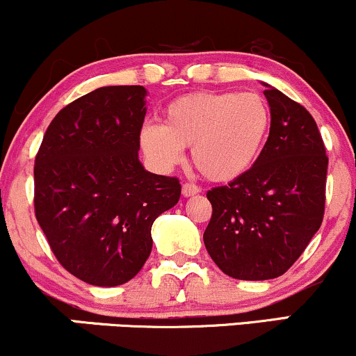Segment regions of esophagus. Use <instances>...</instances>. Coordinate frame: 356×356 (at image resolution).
Segmentation results:
<instances>
[{"mask_svg": "<svg viewBox=\"0 0 356 356\" xmlns=\"http://www.w3.org/2000/svg\"><path fill=\"white\" fill-rule=\"evenodd\" d=\"M199 192H201V189H199L197 186H194V184L186 182L182 186V195H184V197H192V195H197Z\"/></svg>", "mask_w": 356, "mask_h": 356, "instance_id": "esophagus-1", "label": "esophagus"}]
</instances>
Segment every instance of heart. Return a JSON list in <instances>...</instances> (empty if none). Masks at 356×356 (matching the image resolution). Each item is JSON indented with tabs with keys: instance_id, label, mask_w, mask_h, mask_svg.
<instances>
[{
	"instance_id": "1",
	"label": "heart",
	"mask_w": 356,
	"mask_h": 356,
	"mask_svg": "<svg viewBox=\"0 0 356 356\" xmlns=\"http://www.w3.org/2000/svg\"><path fill=\"white\" fill-rule=\"evenodd\" d=\"M271 127L266 100L251 92H199L170 102L162 124L140 130V147L157 167L170 169L191 149L192 164L212 182L251 170Z\"/></svg>"
}]
</instances>
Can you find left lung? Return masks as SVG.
<instances>
[{
	"label": "left lung",
	"mask_w": 356,
	"mask_h": 356,
	"mask_svg": "<svg viewBox=\"0 0 356 356\" xmlns=\"http://www.w3.org/2000/svg\"><path fill=\"white\" fill-rule=\"evenodd\" d=\"M271 127L248 174L207 192L212 218L204 244L227 276L264 281L284 275L325 214L328 157L303 105L263 83Z\"/></svg>",
	"instance_id": "1"
}]
</instances>
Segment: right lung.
<instances>
[{
    "mask_svg": "<svg viewBox=\"0 0 356 356\" xmlns=\"http://www.w3.org/2000/svg\"><path fill=\"white\" fill-rule=\"evenodd\" d=\"M145 97L140 85L93 90L56 113L36 154V219L61 266L88 284L132 280L154 220L181 197L177 179L138 161Z\"/></svg>",
    "mask_w": 356,
    "mask_h": 356,
    "instance_id": "add662e5",
    "label": "right lung"
}]
</instances>
